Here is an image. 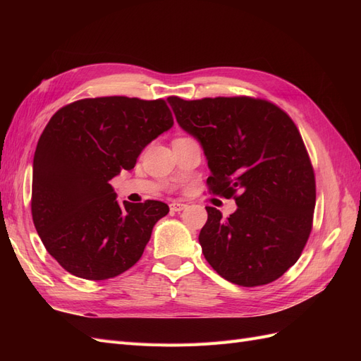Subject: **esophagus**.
Instances as JSON below:
<instances>
[{"label":"esophagus","instance_id":"esophagus-1","mask_svg":"<svg viewBox=\"0 0 361 361\" xmlns=\"http://www.w3.org/2000/svg\"><path fill=\"white\" fill-rule=\"evenodd\" d=\"M185 207H187V204H185V203H179V202L170 203V209H171L173 212H180V211L185 209Z\"/></svg>","mask_w":361,"mask_h":361}]
</instances>
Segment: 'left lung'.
<instances>
[{
	"mask_svg": "<svg viewBox=\"0 0 361 361\" xmlns=\"http://www.w3.org/2000/svg\"><path fill=\"white\" fill-rule=\"evenodd\" d=\"M179 126L199 141L209 188L235 195L228 218L207 206L199 243L223 279L260 286L281 277L307 243L316 202L314 174L290 117L251 97H169Z\"/></svg>",
	"mask_w": 361,
	"mask_h": 361,
	"instance_id": "8db88e82",
	"label": "left lung"
}]
</instances>
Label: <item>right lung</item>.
<instances>
[{
	"mask_svg": "<svg viewBox=\"0 0 361 361\" xmlns=\"http://www.w3.org/2000/svg\"><path fill=\"white\" fill-rule=\"evenodd\" d=\"M171 126L166 101L125 96L81 99L51 117L32 159L31 214L47 251L71 274L113 279L143 255L169 206L120 204L110 180Z\"/></svg>",
	"mask_w": 361,
	"mask_h": 361,
	"instance_id": "obj_1",
	"label": "right lung"
}]
</instances>
